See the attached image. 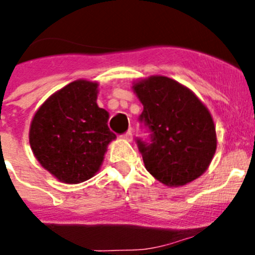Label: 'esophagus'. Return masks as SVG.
<instances>
[{"label":"esophagus","mask_w":255,"mask_h":255,"mask_svg":"<svg viewBox=\"0 0 255 255\" xmlns=\"http://www.w3.org/2000/svg\"><path fill=\"white\" fill-rule=\"evenodd\" d=\"M122 137L126 139V141L130 142V141H132V138H133V137H132V130H130V129L127 130V132H126L125 134L122 135Z\"/></svg>","instance_id":"1"}]
</instances>
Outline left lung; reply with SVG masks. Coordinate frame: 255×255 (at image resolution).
Listing matches in <instances>:
<instances>
[{"mask_svg": "<svg viewBox=\"0 0 255 255\" xmlns=\"http://www.w3.org/2000/svg\"><path fill=\"white\" fill-rule=\"evenodd\" d=\"M133 90L143 106L139 121L151 130L149 143L137 139L146 170L170 187L200 177L216 151L209 109L189 88L167 77L138 80Z\"/></svg>", "mask_w": 255, "mask_h": 255, "instance_id": "8db88e82", "label": "left lung"}]
</instances>
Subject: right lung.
<instances>
[{
  "mask_svg": "<svg viewBox=\"0 0 255 255\" xmlns=\"http://www.w3.org/2000/svg\"><path fill=\"white\" fill-rule=\"evenodd\" d=\"M97 95L98 83L75 80L49 97L31 121V149L59 181L80 184L93 177L116 138Z\"/></svg>",
  "mask_w": 255,
  "mask_h": 255,
  "instance_id": "obj_1",
  "label": "right lung"
}]
</instances>
